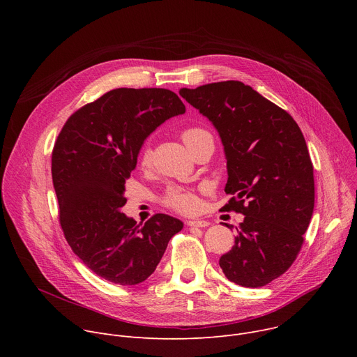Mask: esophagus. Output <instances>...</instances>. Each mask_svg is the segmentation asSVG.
<instances>
[{
	"instance_id": "esophagus-1",
	"label": "esophagus",
	"mask_w": 357,
	"mask_h": 357,
	"mask_svg": "<svg viewBox=\"0 0 357 357\" xmlns=\"http://www.w3.org/2000/svg\"><path fill=\"white\" fill-rule=\"evenodd\" d=\"M186 225L189 227H208L209 222L208 220H202V219H192V220H188Z\"/></svg>"
}]
</instances>
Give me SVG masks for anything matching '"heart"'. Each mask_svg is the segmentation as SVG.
I'll return each mask as SVG.
<instances>
[{"instance_id": "obj_1", "label": "heart", "mask_w": 357, "mask_h": 357, "mask_svg": "<svg viewBox=\"0 0 357 357\" xmlns=\"http://www.w3.org/2000/svg\"><path fill=\"white\" fill-rule=\"evenodd\" d=\"M208 134L209 132H206L205 130L189 128L182 134V138H183V142L186 144V146L190 148L192 144L197 138H200L203 135H208ZM149 161H151V151L148 148H145L142 151V154H141V162H142V165H148ZM164 202H165V205H168L169 208H172L178 212H190L197 205L196 196L192 192H189L186 189H182V188L168 189V192L164 196Z\"/></svg>"}]
</instances>
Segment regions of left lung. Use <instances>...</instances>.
Here are the masks:
<instances>
[{"label":"left lung","mask_w":357,"mask_h":357,"mask_svg":"<svg viewBox=\"0 0 357 357\" xmlns=\"http://www.w3.org/2000/svg\"><path fill=\"white\" fill-rule=\"evenodd\" d=\"M179 94L219 132L225 192L233 196L226 208L245 216L219 264L237 285L264 287L295 261L314 213V167L302 131L285 110L237 80Z\"/></svg>","instance_id":"1"}]
</instances>
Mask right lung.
<instances>
[{"label":"right lung","mask_w":357,"mask_h":357,"mask_svg":"<svg viewBox=\"0 0 357 357\" xmlns=\"http://www.w3.org/2000/svg\"><path fill=\"white\" fill-rule=\"evenodd\" d=\"M186 112L167 89H114L69 117L52 152L61 225L76 256L120 285L145 281L183 223L158 213L142 226L121 212L144 141Z\"/></svg>","instance_id":"right-lung-1"}]
</instances>
